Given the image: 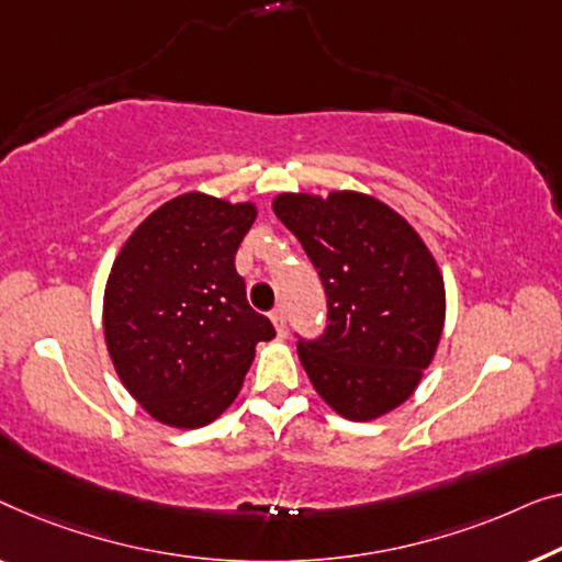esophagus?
I'll use <instances>...</instances> for the list:
<instances>
[{"instance_id": "obj_1", "label": "esophagus", "mask_w": 562, "mask_h": 562, "mask_svg": "<svg viewBox=\"0 0 562 562\" xmlns=\"http://www.w3.org/2000/svg\"><path fill=\"white\" fill-rule=\"evenodd\" d=\"M270 321H272V326H274V330H278L280 338L288 336V326H284V313H282V307H274V311L270 313Z\"/></svg>"}]
</instances>
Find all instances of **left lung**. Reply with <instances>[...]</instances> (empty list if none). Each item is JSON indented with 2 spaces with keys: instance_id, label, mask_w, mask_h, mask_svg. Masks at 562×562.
<instances>
[{
  "instance_id": "1",
  "label": "left lung",
  "mask_w": 562,
  "mask_h": 562,
  "mask_svg": "<svg viewBox=\"0 0 562 562\" xmlns=\"http://www.w3.org/2000/svg\"><path fill=\"white\" fill-rule=\"evenodd\" d=\"M272 211L311 257L328 328L297 357L346 420H376L413 397L446 326L442 272L409 221L369 193H280Z\"/></svg>"
}]
</instances>
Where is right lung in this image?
<instances>
[{
  "instance_id": "add662e5",
  "label": "right lung",
  "mask_w": 562,
  "mask_h": 562,
  "mask_svg": "<svg viewBox=\"0 0 562 562\" xmlns=\"http://www.w3.org/2000/svg\"><path fill=\"white\" fill-rule=\"evenodd\" d=\"M257 203L191 191L126 236L104 288V341L126 392L153 420L203 428L239 394L272 323L247 303L234 255Z\"/></svg>"
}]
</instances>
